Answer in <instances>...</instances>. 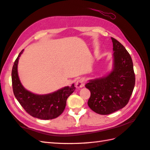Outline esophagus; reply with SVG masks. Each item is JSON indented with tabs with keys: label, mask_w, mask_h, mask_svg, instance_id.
<instances>
[{
	"label": "esophagus",
	"mask_w": 150,
	"mask_h": 150,
	"mask_svg": "<svg viewBox=\"0 0 150 150\" xmlns=\"http://www.w3.org/2000/svg\"><path fill=\"white\" fill-rule=\"evenodd\" d=\"M85 82H86V81H85L84 78H81L79 80H78L77 81V82H76L75 86L77 88H81L84 86Z\"/></svg>",
	"instance_id": "34e87169"
}]
</instances>
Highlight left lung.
I'll return each instance as SVG.
<instances>
[{"instance_id":"left-lung-1","label":"left lung","mask_w":150,"mask_h":150,"mask_svg":"<svg viewBox=\"0 0 150 150\" xmlns=\"http://www.w3.org/2000/svg\"><path fill=\"white\" fill-rule=\"evenodd\" d=\"M113 68L104 77L90 80L85 85L91 92L88 104L100 115L122 109L128 103L135 83L132 57L122 44L111 37Z\"/></svg>"}]
</instances>
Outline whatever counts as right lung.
<instances>
[{"instance_id":"right-lung-1","label":"right lung","mask_w":150,"mask_h":150,"mask_svg":"<svg viewBox=\"0 0 150 150\" xmlns=\"http://www.w3.org/2000/svg\"><path fill=\"white\" fill-rule=\"evenodd\" d=\"M23 51L18 54L12 68V86L15 97L31 116L42 120L55 119L62 113L67 98L75 90L74 84L46 95H37L28 91L21 84L17 70L19 57Z\"/></svg>"}]
</instances>
